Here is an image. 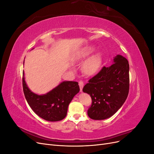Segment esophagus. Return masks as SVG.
Instances as JSON below:
<instances>
[{
	"instance_id": "esophagus-1",
	"label": "esophagus",
	"mask_w": 154,
	"mask_h": 154,
	"mask_svg": "<svg viewBox=\"0 0 154 154\" xmlns=\"http://www.w3.org/2000/svg\"><path fill=\"white\" fill-rule=\"evenodd\" d=\"M83 85H84V84H83V81H82V80L79 81V86H80V92H82V88H83Z\"/></svg>"
}]
</instances>
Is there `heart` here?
<instances>
[{
    "instance_id": "obj_1",
    "label": "heart",
    "mask_w": 154,
    "mask_h": 154,
    "mask_svg": "<svg viewBox=\"0 0 154 154\" xmlns=\"http://www.w3.org/2000/svg\"><path fill=\"white\" fill-rule=\"evenodd\" d=\"M92 48H85L81 49L74 53L73 59L75 61L83 60L92 53ZM101 65V58L100 54H95L88 58L83 65V71L88 75H92L96 73Z\"/></svg>"
}]
</instances>
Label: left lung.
Here are the masks:
<instances>
[{
	"label": "left lung",
	"instance_id": "8db88e82",
	"mask_svg": "<svg viewBox=\"0 0 154 154\" xmlns=\"http://www.w3.org/2000/svg\"><path fill=\"white\" fill-rule=\"evenodd\" d=\"M83 91L91 97L87 114L94 120L113 116L125 103L129 92V64L122 55L114 58L113 63L103 67L83 87Z\"/></svg>",
	"mask_w": 154,
	"mask_h": 154
}]
</instances>
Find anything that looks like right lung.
Instances as JSON below:
<instances>
[{"label": "right lung", "instance_id": "obj_1", "mask_svg": "<svg viewBox=\"0 0 154 154\" xmlns=\"http://www.w3.org/2000/svg\"><path fill=\"white\" fill-rule=\"evenodd\" d=\"M22 85L25 97L31 109L49 122H58L66 118L69 103L80 91L78 82L65 81L45 94L38 95L27 87L24 72Z\"/></svg>", "mask_w": 154, "mask_h": 154}]
</instances>
